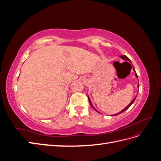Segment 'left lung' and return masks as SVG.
<instances>
[{
    "label": "left lung",
    "mask_w": 161,
    "mask_h": 161,
    "mask_svg": "<svg viewBox=\"0 0 161 161\" xmlns=\"http://www.w3.org/2000/svg\"><path fill=\"white\" fill-rule=\"evenodd\" d=\"M119 57L121 58H122V59H124V60H127V61H130V60L129 59V58L127 57V56H125V55H124V56H119ZM133 70H134V71L136 72V71H135V69H134V68L133 67ZM136 78H137V79H138V75H137V74H136ZM138 87H139V85H138ZM88 98H89V103H90V104H91V105L92 107V108H93L97 112H98V113H99V112L98 111H97L95 108H94V107L93 106H92V103H91V100H90V99H89V97H88ZM136 97H135V98H134L133 99V100L132 101H131V102H130V103L127 106V107H126V108H125L123 110H121L120 112H119V113L118 114H115V115H119V114H121V113H123V112L124 111H125L126 109H128L129 108H130V107L131 105H132L133 104V103H134V101H135V99H136Z\"/></svg>",
    "instance_id": "obj_1"
}]
</instances>
